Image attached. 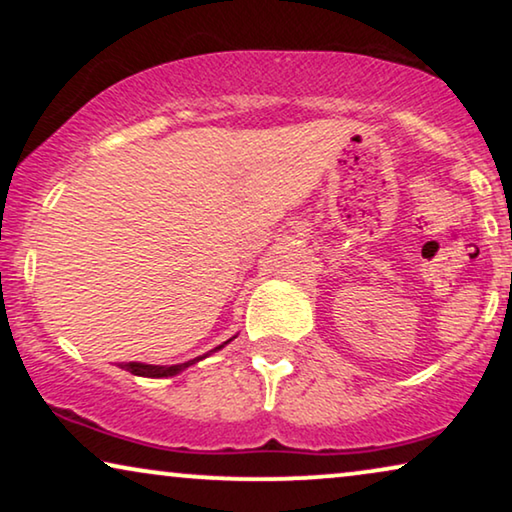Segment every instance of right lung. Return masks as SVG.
Here are the masks:
<instances>
[{"label": "right lung", "instance_id": "1", "mask_svg": "<svg viewBox=\"0 0 512 512\" xmlns=\"http://www.w3.org/2000/svg\"><path fill=\"white\" fill-rule=\"evenodd\" d=\"M233 338H235V335H233ZM233 338H230V340H233ZM230 340H226V342H223V345H219V347H214L212 352H207V354H202V356H195V359H191V361L174 363V366H153V363L130 361V363H121V368H123V370H128V373H132V375H137V377H174V375L184 373L186 368H191L193 363H198V361H202V359H207L209 354L219 352V349L226 347Z\"/></svg>", "mask_w": 512, "mask_h": 512}]
</instances>
